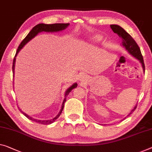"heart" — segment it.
<instances>
[{"instance_id": "b5f03b06", "label": "heart", "mask_w": 152, "mask_h": 152, "mask_svg": "<svg viewBox=\"0 0 152 152\" xmlns=\"http://www.w3.org/2000/svg\"><path fill=\"white\" fill-rule=\"evenodd\" d=\"M100 40V37L99 36H95L94 38H93V41L94 42H97L98 41Z\"/></svg>"}]
</instances>
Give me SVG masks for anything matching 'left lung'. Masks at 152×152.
<instances>
[{
	"mask_svg": "<svg viewBox=\"0 0 152 152\" xmlns=\"http://www.w3.org/2000/svg\"><path fill=\"white\" fill-rule=\"evenodd\" d=\"M111 28L113 30L114 33L118 34V35L122 39V45L126 48L128 53H130L134 58H136L137 60H139L140 62L141 63L142 67H143V71H145V64L143 61V56L141 54V50H140L139 47L137 45L132 37L124 29H123L122 27L118 25L112 24L110 26ZM137 108V106L134 107V108L130 111V113L128 114V116H129L133 111Z\"/></svg>",
	"mask_w": 152,
	"mask_h": 152,
	"instance_id": "1",
	"label": "left lung"
}]
</instances>
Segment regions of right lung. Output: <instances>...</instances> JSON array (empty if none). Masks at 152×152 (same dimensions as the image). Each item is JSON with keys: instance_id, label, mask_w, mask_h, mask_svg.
<instances>
[{"instance_id": "obj_1", "label": "right lung", "mask_w": 152, "mask_h": 152, "mask_svg": "<svg viewBox=\"0 0 152 152\" xmlns=\"http://www.w3.org/2000/svg\"><path fill=\"white\" fill-rule=\"evenodd\" d=\"M69 25V23H67V24H39L36 25L35 26L33 27V28H32L31 30H30V32L28 34V35L25 37L24 39V40H23L22 42H21L20 45L18 47L17 51H16V53H15V57H14V59H13V66H12V70H13V76H14V69H15V57L17 54L18 53V52H20L21 49H22L23 47H24L26 44L29 41L31 40L32 38H34V37H35L37 34L39 33V32H58V31H62V30L66 29L67 27H68V26ZM77 86V83H75L73 85H72L71 87L69 88L68 89L66 90V93H65V98L64 100H63V102H62V107H61V109H60V111L59 112V113L58 114L56 115V117H55L53 119H51V120H37V119H34V118H32V117H30L29 115H28L27 114H26L24 112H23L22 111H21V109H20V111L22 112V113L24 114V115L27 118H28L29 120H32V121H34V122H36L39 124H50L53 123V122H55L56 120L58 119L59 118V116L60 115V114H61L62 111L63 110V108H64V102H66V96H68V94H69V92H71V91L74 89L75 88H76ZM19 108V107H18Z\"/></svg>"}]
</instances>
